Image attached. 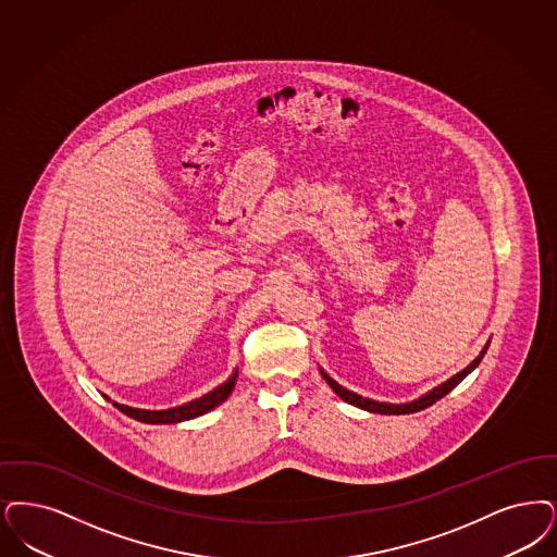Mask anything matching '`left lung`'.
<instances>
[{"label": "left lung", "instance_id": "8db88e82", "mask_svg": "<svg viewBox=\"0 0 557 557\" xmlns=\"http://www.w3.org/2000/svg\"><path fill=\"white\" fill-rule=\"evenodd\" d=\"M487 348H490V342L483 346L481 355L474 358L468 367H465L460 373H456L454 377H449L447 381H444V383H440L437 387L429 389V392L423 394L421 398H417V400L401 401V404H392V401H377L371 400V398H364V396H360L357 392H350V389H346L344 385H339V383H337L334 377H330L321 367H319V373H321L323 379L330 383V387L334 389L335 394H337L342 400L348 401V404H352V406H357V408H362V410H367V412H375V414H412V412L424 410L426 406H431V404L442 400L445 394H449V392H451V389H454L462 379L467 377L468 373H472V371L479 367V362H481L483 357H485Z\"/></svg>", "mask_w": 557, "mask_h": 557}]
</instances>
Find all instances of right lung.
I'll return each mask as SVG.
<instances>
[{"mask_svg": "<svg viewBox=\"0 0 557 557\" xmlns=\"http://www.w3.org/2000/svg\"><path fill=\"white\" fill-rule=\"evenodd\" d=\"M236 377H238V369H234V373L230 377L223 381L222 385H218L215 389H211L209 394L200 396L197 400L186 401V404H180L174 408H165V410H145V408H133V406H126V404H117L112 401L108 396V400L112 401L113 406L117 410H122L124 414H128L134 421H140V423L147 424H176L184 423V421H190V419H197L202 417L207 412H211L213 408H218L222 401L230 398V394L234 392V385H236Z\"/></svg>", "mask_w": 557, "mask_h": 557, "instance_id": "1", "label": "right lung"}]
</instances>
